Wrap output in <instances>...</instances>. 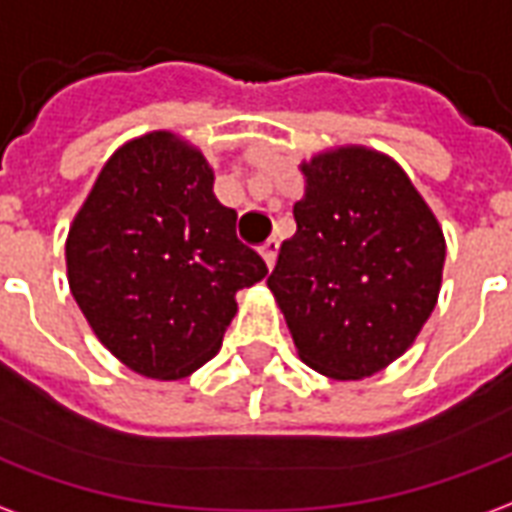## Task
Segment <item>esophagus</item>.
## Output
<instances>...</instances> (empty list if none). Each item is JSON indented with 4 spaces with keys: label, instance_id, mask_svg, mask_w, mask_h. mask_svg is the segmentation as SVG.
<instances>
[{
    "label": "esophagus",
    "instance_id": "esophagus-1",
    "mask_svg": "<svg viewBox=\"0 0 512 512\" xmlns=\"http://www.w3.org/2000/svg\"><path fill=\"white\" fill-rule=\"evenodd\" d=\"M277 252H279L277 238H268L266 244L260 246V255H263V260H266L268 268H274V263H277Z\"/></svg>",
    "mask_w": 512,
    "mask_h": 512
}]
</instances>
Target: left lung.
<instances>
[{
	"instance_id": "1",
	"label": "left lung",
	"mask_w": 512,
	"mask_h": 512,
	"mask_svg": "<svg viewBox=\"0 0 512 512\" xmlns=\"http://www.w3.org/2000/svg\"><path fill=\"white\" fill-rule=\"evenodd\" d=\"M296 235L268 288L304 365L340 381L384 370L436 307L444 235L392 158L340 147L301 164Z\"/></svg>"
}]
</instances>
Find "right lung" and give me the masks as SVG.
I'll return each mask as SVG.
<instances>
[{"mask_svg": "<svg viewBox=\"0 0 512 512\" xmlns=\"http://www.w3.org/2000/svg\"><path fill=\"white\" fill-rule=\"evenodd\" d=\"M213 197L200 150L153 131L109 158L73 219L65 260L79 310L134 373L175 381L216 356L235 293L268 274Z\"/></svg>", "mask_w": 512, "mask_h": 512, "instance_id": "obj_1", "label": "right lung"}]
</instances>
